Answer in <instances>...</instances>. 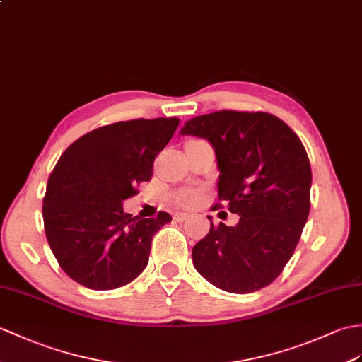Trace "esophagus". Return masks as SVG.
Wrapping results in <instances>:
<instances>
[{
    "instance_id": "obj_1",
    "label": "esophagus",
    "mask_w": 362,
    "mask_h": 362,
    "mask_svg": "<svg viewBox=\"0 0 362 362\" xmlns=\"http://www.w3.org/2000/svg\"><path fill=\"white\" fill-rule=\"evenodd\" d=\"M188 217H189V214H188V213H177V214L174 216V219L177 221V222H183V221H187Z\"/></svg>"
}]
</instances>
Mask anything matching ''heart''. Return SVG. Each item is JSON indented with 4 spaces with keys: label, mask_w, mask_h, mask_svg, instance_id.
Here are the masks:
<instances>
[{
    "label": "heart",
    "mask_w": 362,
    "mask_h": 362,
    "mask_svg": "<svg viewBox=\"0 0 362 362\" xmlns=\"http://www.w3.org/2000/svg\"><path fill=\"white\" fill-rule=\"evenodd\" d=\"M179 202L182 205H189L191 202H192V199H191V196L189 194H182L180 196V199H179Z\"/></svg>",
    "instance_id": "1"
}]
</instances>
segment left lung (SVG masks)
Wrapping results in <instances>:
<instances>
[{
	"label": "left lung",
	"mask_w": 362,
	"mask_h": 362,
	"mask_svg": "<svg viewBox=\"0 0 362 362\" xmlns=\"http://www.w3.org/2000/svg\"><path fill=\"white\" fill-rule=\"evenodd\" d=\"M182 136L211 143L219 166V204L240 216L213 225L192 248V264L230 293L270 285L287 265L310 213L312 168L302 141L268 112L217 111L188 120ZM211 219V217H208Z\"/></svg>",
	"instance_id": "obj_1"
}]
</instances>
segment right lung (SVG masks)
I'll use <instances>...</instances> for the list:
<instances>
[{"label": "right lung", "instance_id": "add662e5", "mask_svg": "<svg viewBox=\"0 0 362 362\" xmlns=\"http://www.w3.org/2000/svg\"><path fill=\"white\" fill-rule=\"evenodd\" d=\"M180 120H128L90 131L62 154L43 199L45 231L62 270L90 290L123 287L145 270L154 234L171 216L140 219L123 200L153 175Z\"/></svg>", "mask_w": 362, "mask_h": 362}]
</instances>
